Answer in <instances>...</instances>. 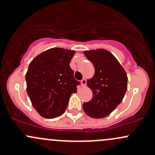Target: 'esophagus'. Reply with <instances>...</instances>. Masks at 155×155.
Instances as JSON below:
<instances>
[{"mask_svg":"<svg viewBox=\"0 0 155 155\" xmlns=\"http://www.w3.org/2000/svg\"><path fill=\"white\" fill-rule=\"evenodd\" d=\"M81 84H82V87H84L86 84V79H82V80H81Z\"/></svg>","mask_w":155,"mask_h":155,"instance_id":"esophagus-1","label":"esophagus"}]
</instances>
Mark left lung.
Listing matches in <instances>:
<instances>
[{
	"mask_svg": "<svg viewBox=\"0 0 155 155\" xmlns=\"http://www.w3.org/2000/svg\"><path fill=\"white\" fill-rule=\"evenodd\" d=\"M95 68L94 77L87 81L93 98L84 102L83 109L89 117L108 116L123 101L127 91L126 72L110 52L103 49L84 51Z\"/></svg>",
	"mask_w": 155,
	"mask_h": 155,
	"instance_id": "left-lung-1",
	"label": "left lung"
}]
</instances>
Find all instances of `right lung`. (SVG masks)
<instances>
[{
  "mask_svg": "<svg viewBox=\"0 0 155 155\" xmlns=\"http://www.w3.org/2000/svg\"><path fill=\"white\" fill-rule=\"evenodd\" d=\"M74 50L51 48L35 57L26 73L27 92L41 117L52 119L62 114L71 95L80 84L73 76L70 62Z\"/></svg>",
  "mask_w": 155,
  "mask_h": 155,
  "instance_id": "obj_1",
  "label": "right lung"
}]
</instances>
